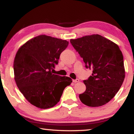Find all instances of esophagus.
<instances>
[{"label":"esophagus","mask_w":134,"mask_h":134,"mask_svg":"<svg viewBox=\"0 0 134 134\" xmlns=\"http://www.w3.org/2000/svg\"><path fill=\"white\" fill-rule=\"evenodd\" d=\"M79 79H76V80H73V82H79Z\"/></svg>","instance_id":"34e87169"}]
</instances>
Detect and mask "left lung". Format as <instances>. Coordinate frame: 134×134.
<instances>
[{
  "mask_svg": "<svg viewBox=\"0 0 134 134\" xmlns=\"http://www.w3.org/2000/svg\"><path fill=\"white\" fill-rule=\"evenodd\" d=\"M70 43L82 58L92 76L83 82L86 90L79 97L89 107L106 104L115 97L125 77L123 56L117 45L99 35L70 39Z\"/></svg>",
  "mask_w": 134,
  "mask_h": 134,
  "instance_id": "1",
  "label": "left lung"
}]
</instances>
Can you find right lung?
<instances>
[{
    "label": "right lung",
    "mask_w": 134,
    "mask_h": 134,
    "mask_svg": "<svg viewBox=\"0 0 134 134\" xmlns=\"http://www.w3.org/2000/svg\"><path fill=\"white\" fill-rule=\"evenodd\" d=\"M69 45L66 40L46 35L30 39L19 49L14 61V80L29 103L40 109L53 107L72 80L53 74L60 54Z\"/></svg>",
    "instance_id": "obj_1"
}]
</instances>
